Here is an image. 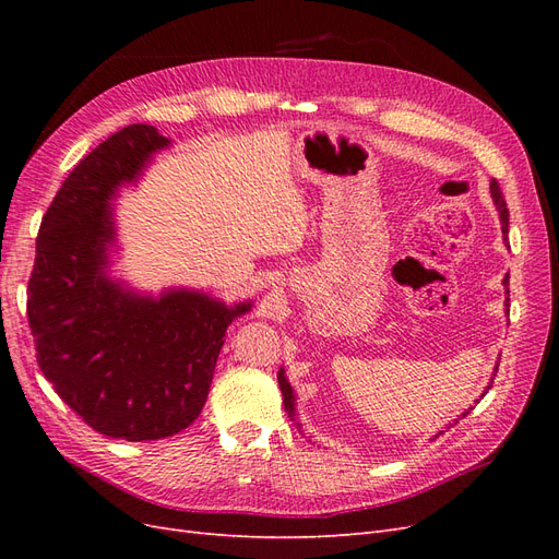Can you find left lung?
Masks as SVG:
<instances>
[{
  "mask_svg": "<svg viewBox=\"0 0 559 559\" xmlns=\"http://www.w3.org/2000/svg\"><path fill=\"white\" fill-rule=\"evenodd\" d=\"M489 191H492V200H495V205H497V210H499V216H501V224L503 226H509V207H506V198H503V193H501V186H499V181L497 179H492V183H489ZM503 284H509V275L503 277ZM506 306H509V300H506ZM497 376V373H495ZM277 382H280V389H282V396H284V408H286V413H289V417H294V392H292V384L284 380V373L280 370V376H277ZM468 413H464L462 417H466ZM450 429V427H448ZM443 433V431H441ZM438 433V436H441Z\"/></svg>",
  "mask_w": 559,
  "mask_h": 559,
  "instance_id": "1",
  "label": "left lung"
}]
</instances>
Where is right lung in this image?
Returning a JSON list of instances; mask_svg holds the SVG:
<instances>
[{
    "instance_id": "add662e5",
    "label": "right lung",
    "mask_w": 559,
    "mask_h": 559,
    "mask_svg": "<svg viewBox=\"0 0 559 559\" xmlns=\"http://www.w3.org/2000/svg\"><path fill=\"white\" fill-rule=\"evenodd\" d=\"M160 146L167 138L154 126L134 123L76 163L41 218L27 282L41 373L88 427L123 441H158L193 425L226 329L249 310L193 292L138 298L105 277L107 202Z\"/></svg>"
}]
</instances>
